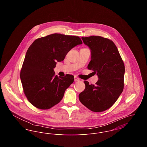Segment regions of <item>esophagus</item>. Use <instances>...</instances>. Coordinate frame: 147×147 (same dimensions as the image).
Wrapping results in <instances>:
<instances>
[{"label":"esophagus","instance_id":"1","mask_svg":"<svg viewBox=\"0 0 147 147\" xmlns=\"http://www.w3.org/2000/svg\"><path fill=\"white\" fill-rule=\"evenodd\" d=\"M79 79L78 78H77V77H74V81L75 82H78V81H79Z\"/></svg>","mask_w":147,"mask_h":147}]
</instances>
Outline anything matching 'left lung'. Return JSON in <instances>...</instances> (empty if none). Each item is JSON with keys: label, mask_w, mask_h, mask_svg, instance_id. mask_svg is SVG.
Listing matches in <instances>:
<instances>
[{"label": "left lung", "mask_w": 147, "mask_h": 147, "mask_svg": "<svg viewBox=\"0 0 147 147\" xmlns=\"http://www.w3.org/2000/svg\"><path fill=\"white\" fill-rule=\"evenodd\" d=\"M91 51L88 68L96 73L95 85L84 81L85 90L79 95L81 103L94 112L111 107L123 90L125 65L115 43L101 36L82 37Z\"/></svg>", "instance_id": "1"}]
</instances>
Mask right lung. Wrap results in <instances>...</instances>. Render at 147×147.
<instances>
[{"label":"right lung","mask_w":147,"mask_h":147,"mask_svg":"<svg viewBox=\"0 0 147 147\" xmlns=\"http://www.w3.org/2000/svg\"><path fill=\"white\" fill-rule=\"evenodd\" d=\"M82 43L78 36L53 34L39 38L31 45L20 76L24 92L32 105L46 110L61 101L74 79L70 74L55 76L53 69L71 49Z\"/></svg>","instance_id":"1"}]
</instances>
